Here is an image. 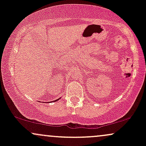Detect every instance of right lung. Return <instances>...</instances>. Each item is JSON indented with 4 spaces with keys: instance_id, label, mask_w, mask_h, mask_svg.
Instances as JSON below:
<instances>
[{
    "instance_id": "right-lung-1",
    "label": "right lung",
    "mask_w": 146,
    "mask_h": 146,
    "mask_svg": "<svg viewBox=\"0 0 146 146\" xmlns=\"http://www.w3.org/2000/svg\"><path fill=\"white\" fill-rule=\"evenodd\" d=\"M58 100H54V101H53V102H56V101H58Z\"/></svg>"
}]
</instances>
